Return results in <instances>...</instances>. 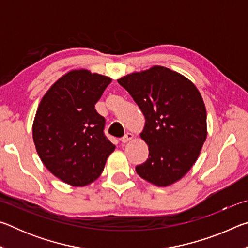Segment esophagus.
Masks as SVG:
<instances>
[{"mask_svg":"<svg viewBox=\"0 0 248 248\" xmlns=\"http://www.w3.org/2000/svg\"><path fill=\"white\" fill-rule=\"evenodd\" d=\"M132 139H133V134L128 132V133H125L123 138H121L120 141L123 142V143H127V142H129L130 140H132Z\"/></svg>","mask_w":248,"mask_h":248,"instance_id":"1","label":"esophagus"}]
</instances>
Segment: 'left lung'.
Segmentation results:
<instances>
[{
	"mask_svg": "<svg viewBox=\"0 0 248 248\" xmlns=\"http://www.w3.org/2000/svg\"><path fill=\"white\" fill-rule=\"evenodd\" d=\"M144 115L140 133L149 158L138 175L158 187L184 177L198 158L207 139V111L190 79L165 66L154 65L118 79Z\"/></svg>",
	"mask_w": 248,
	"mask_h": 248,
	"instance_id": "1",
	"label": "left lung"
}]
</instances>
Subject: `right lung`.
<instances>
[{
  "mask_svg": "<svg viewBox=\"0 0 248 248\" xmlns=\"http://www.w3.org/2000/svg\"><path fill=\"white\" fill-rule=\"evenodd\" d=\"M111 78L81 69L50 87L37 109L32 138L41 162L61 179L83 187L97 179L116 146L104 134L105 118L95 109Z\"/></svg>",
  "mask_w": 248,
  "mask_h": 248,
  "instance_id": "obj_1",
  "label": "right lung"
}]
</instances>
